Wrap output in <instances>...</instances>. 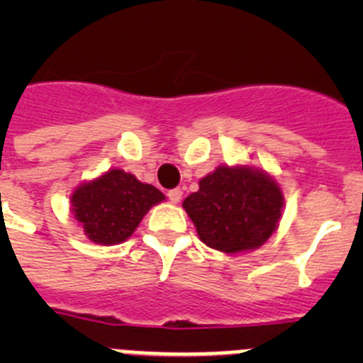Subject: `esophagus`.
I'll return each instance as SVG.
<instances>
[{"label": "esophagus", "instance_id": "esophagus-1", "mask_svg": "<svg viewBox=\"0 0 363 363\" xmlns=\"http://www.w3.org/2000/svg\"><path fill=\"white\" fill-rule=\"evenodd\" d=\"M167 196H169V200H171L172 203H179V200L184 196V192H182V189H171V191L167 192Z\"/></svg>", "mask_w": 363, "mask_h": 363}]
</instances>
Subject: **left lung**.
<instances>
[{
  "instance_id": "left-lung-1",
  "label": "left lung",
  "mask_w": 363,
  "mask_h": 363,
  "mask_svg": "<svg viewBox=\"0 0 363 363\" xmlns=\"http://www.w3.org/2000/svg\"><path fill=\"white\" fill-rule=\"evenodd\" d=\"M184 200L196 233L211 249L234 255L264 245L284 209L280 185L249 165L218 167Z\"/></svg>"
}]
</instances>
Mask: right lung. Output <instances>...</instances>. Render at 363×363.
Listing matches in <instances>:
<instances>
[{
	"label": "right lung",
	"instance_id": "obj_1",
	"mask_svg": "<svg viewBox=\"0 0 363 363\" xmlns=\"http://www.w3.org/2000/svg\"><path fill=\"white\" fill-rule=\"evenodd\" d=\"M163 200V192L154 185L142 184L121 169H111L76 187L70 196V213L91 242L116 245L133 236L150 207Z\"/></svg>",
	"mask_w": 363,
	"mask_h": 363
}]
</instances>
